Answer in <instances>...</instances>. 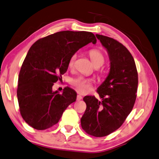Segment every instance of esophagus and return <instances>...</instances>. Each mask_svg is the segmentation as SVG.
I'll return each instance as SVG.
<instances>
[{
    "label": "esophagus",
    "mask_w": 159,
    "mask_h": 159,
    "mask_svg": "<svg viewBox=\"0 0 159 159\" xmlns=\"http://www.w3.org/2000/svg\"><path fill=\"white\" fill-rule=\"evenodd\" d=\"M82 99V96L81 95H77V101H80Z\"/></svg>",
    "instance_id": "1"
}]
</instances>
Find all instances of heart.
<instances>
[{
	"label": "heart",
	"instance_id": "obj_1",
	"mask_svg": "<svg viewBox=\"0 0 159 159\" xmlns=\"http://www.w3.org/2000/svg\"><path fill=\"white\" fill-rule=\"evenodd\" d=\"M89 55L92 61L94 66H101L105 62V56L98 49H93L89 51ZM77 58V54H72L69 58L68 61V67L72 68L74 66V64ZM93 80L89 78L84 77L83 76H79L75 78L71 81L72 86L77 89L80 92L87 93L90 91L92 86Z\"/></svg>",
	"mask_w": 159,
	"mask_h": 159
}]
</instances>
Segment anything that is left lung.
<instances>
[{
  "label": "left lung",
  "mask_w": 159,
  "mask_h": 159,
  "mask_svg": "<svg viewBox=\"0 0 159 159\" xmlns=\"http://www.w3.org/2000/svg\"><path fill=\"white\" fill-rule=\"evenodd\" d=\"M96 36L107 49L110 70L97 89L101 101L92 96L83 98L87 109L81 125L89 135L103 137L118 129L132 111L137 96L138 75L134 58L126 47L112 38Z\"/></svg>",
  "instance_id": "1"
}]
</instances>
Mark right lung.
<instances>
[{"instance_id":"1","label":"right lung","mask_w":159,"mask_h":159,"mask_svg":"<svg viewBox=\"0 0 159 159\" xmlns=\"http://www.w3.org/2000/svg\"><path fill=\"white\" fill-rule=\"evenodd\" d=\"M96 38L92 33L64 30L36 41L30 47L19 72L17 99L26 123L37 130L57 124L77 93L66 87L60 94L52 87L68 68L70 57Z\"/></svg>"}]
</instances>
